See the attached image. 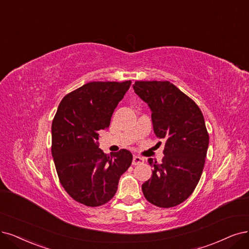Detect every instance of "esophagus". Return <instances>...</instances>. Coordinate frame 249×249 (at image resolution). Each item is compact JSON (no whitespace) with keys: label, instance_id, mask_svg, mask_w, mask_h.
Listing matches in <instances>:
<instances>
[{"label":"esophagus","instance_id":"esophagus-1","mask_svg":"<svg viewBox=\"0 0 249 249\" xmlns=\"http://www.w3.org/2000/svg\"><path fill=\"white\" fill-rule=\"evenodd\" d=\"M143 163V159L139 157V156H133V159H132V165H140Z\"/></svg>","mask_w":249,"mask_h":249}]
</instances>
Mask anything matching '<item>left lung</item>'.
Here are the masks:
<instances>
[{
	"label": "left lung",
	"mask_w": 249,
	"mask_h": 249,
	"mask_svg": "<svg viewBox=\"0 0 249 249\" xmlns=\"http://www.w3.org/2000/svg\"><path fill=\"white\" fill-rule=\"evenodd\" d=\"M133 89L152 110L156 136L165 142L162 162L148 160L154 169L142 193L156 206H177L192 195L204 168L209 135L203 114L168 81H136Z\"/></svg>",
	"instance_id": "left-lung-1"
}]
</instances>
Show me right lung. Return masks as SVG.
Listing matches in <instances>:
<instances>
[{"mask_svg":"<svg viewBox=\"0 0 249 249\" xmlns=\"http://www.w3.org/2000/svg\"><path fill=\"white\" fill-rule=\"evenodd\" d=\"M131 85L125 82H89L62 98L52 122L51 153L59 181L68 194L86 206L112 199L132 154L125 149L106 155L98 132L109 126L119 101Z\"/></svg>","mask_w":249,"mask_h":249,"instance_id":"right-lung-1","label":"right lung"}]
</instances>
